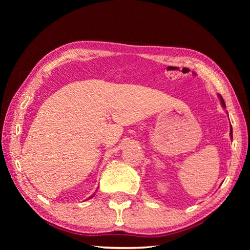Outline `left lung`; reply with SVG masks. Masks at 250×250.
I'll list each match as a JSON object with an SVG mask.
<instances>
[{"label": "left lung", "instance_id": "left-lung-1", "mask_svg": "<svg viewBox=\"0 0 250 250\" xmlns=\"http://www.w3.org/2000/svg\"><path fill=\"white\" fill-rule=\"evenodd\" d=\"M218 97H219V99H221V104H222V105L224 108H226V104H225V103H224V100H223V98H222V96H219L218 95ZM229 135H230V138L232 139V128H231V125H230V132H229Z\"/></svg>", "mask_w": 250, "mask_h": 250}]
</instances>
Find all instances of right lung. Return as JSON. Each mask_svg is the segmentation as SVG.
<instances>
[{"label": "right lung", "mask_w": 250, "mask_h": 250, "mask_svg": "<svg viewBox=\"0 0 250 250\" xmlns=\"http://www.w3.org/2000/svg\"><path fill=\"white\" fill-rule=\"evenodd\" d=\"M92 196H94V195H92ZM92 196H90V197H89V198H91V197H92Z\"/></svg>", "instance_id": "right-lung-1"}]
</instances>
